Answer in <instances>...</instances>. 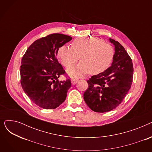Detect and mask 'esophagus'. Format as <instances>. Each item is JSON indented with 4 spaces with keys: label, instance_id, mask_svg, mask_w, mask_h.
Returning <instances> with one entry per match:
<instances>
[{
    "label": "esophagus",
    "instance_id": "obj_1",
    "mask_svg": "<svg viewBox=\"0 0 152 152\" xmlns=\"http://www.w3.org/2000/svg\"><path fill=\"white\" fill-rule=\"evenodd\" d=\"M79 80V79L76 77V78H72L71 79V83L72 84H75Z\"/></svg>",
    "mask_w": 152,
    "mask_h": 152
}]
</instances>
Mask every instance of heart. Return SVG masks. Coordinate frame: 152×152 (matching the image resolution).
Masks as SVG:
<instances>
[{
  "mask_svg": "<svg viewBox=\"0 0 152 152\" xmlns=\"http://www.w3.org/2000/svg\"><path fill=\"white\" fill-rule=\"evenodd\" d=\"M71 45V47L61 46L57 53L62 65L66 68L73 66L80 57L81 61L68 70L71 76H80L87 72L92 75L101 73L113 61V47L101 39L95 37L78 38Z\"/></svg>",
  "mask_w": 152,
  "mask_h": 152,
  "instance_id": "b5f03b06",
  "label": "heart"
}]
</instances>
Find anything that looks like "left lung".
<instances>
[{"label":"left lung","mask_w":152,"mask_h":152,"mask_svg":"<svg viewBox=\"0 0 152 152\" xmlns=\"http://www.w3.org/2000/svg\"><path fill=\"white\" fill-rule=\"evenodd\" d=\"M115 52L111 66L87 81L89 87L84 99L92 110L104 113L116 108L123 102L130 89L133 77L132 60L123 46L114 39Z\"/></svg>","instance_id":"left-lung-1"}]
</instances>
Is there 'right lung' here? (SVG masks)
Segmentation results:
<instances>
[{"mask_svg": "<svg viewBox=\"0 0 152 152\" xmlns=\"http://www.w3.org/2000/svg\"><path fill=\"white\" fill-rule=\"evenodd\" d=\"M72 37L54 33L36 40L24 54L20 66L21 85L31 100L39 107L55 109L65 100L71 86L69 78L59 81L66 75L56 58L59 48Z\"/></svg>", "mask_w": 152, "mask_h": 152, "instance_id": "right-lung-1", "label": "right lung"}]
</instances>
